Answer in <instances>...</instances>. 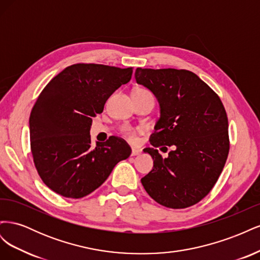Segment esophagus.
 Instances as JSON below:
<instances>
[{"mask_svg": "<svg viewBox=\"0 0 260 260\" xmlns=\"http://www.w3.org/2000/svg\"><path fill=\"white\" fill-rule=\"evenodd\" d=\"M141 154V151L139 148H135L133 147L132 148V151H131V156H137V155H140Z\"/></svg>", "mask_w": 260, "mask_h": 260, "instance_id": "esophagus-1", "label": "esophagus"}]
</instances>
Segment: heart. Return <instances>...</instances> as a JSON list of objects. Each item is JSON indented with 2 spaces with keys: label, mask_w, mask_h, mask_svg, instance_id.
Listing matches in <instances>:
<instances>
[{
  "label": "heart",
  "mask_w": 260,
  "mask_h": 260,
  "mask_svg": "<svg viewBox=\"0 0 260 260\" xmlns=\"http://www.w3.org/2000/svg\"><path fill=\"white\" fill-rule=\"evenodd\" d=\"M137 90H144V89H137ZM122 135L127 138L129 141H135L136 140V131L131 127H123L121 129Z\"/></svg>",
  "instance_id": "heart-1"
}]
</instances>
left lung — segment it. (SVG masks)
<instances>
[{
    "mask_svg": "<svg viewBox=\"0 0 260 260\" xmlns=\"http://www.w3.org/2000/svg\"><path fill=\"white\" fill-rule=\"evenodd\" d=\"M136 80L160 105L149 138L154 167L141 179L160 205L181 209L202 201L221 175L230 149L229 123L218 94L190 70L137 68ZM173 147L166 159L156 149Z\"/></svg>",
    "mask_w": 260,
    "mask_h": 260,
    "instance_id": "8db88e82",
    "label": "left lung"
}]
</instances>
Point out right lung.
<instances>
[{
	"mask_svg": "<svg viewBox=\"0 0 260 260\" xmlns=\"http://www.w3.org/2000/svg\"><path fill=\"white\" fill-rule=\"evenodd\" d=\"M132 72V67L80 62L55 76L38 96L29 118L30 147L39 176L55 193L81 199L130 156L128 143L114 136L93 147L90 128L92 118L130 81Z\"/></svg>",
	"mask_w": 260,
	"mask_h": 260,
	"instance_id": "right-lung-1",
	"label": "right lung"
}]
</instances>
